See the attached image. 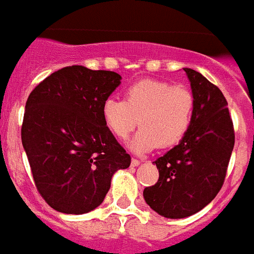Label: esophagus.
Segmentation results:
<instances>
[{
	"label": "esophagus",
	"mask_w": 254,
	"mask_h": 254,
	"mask_svg": "<svg viewBox=\"0 0 254 254\" xmlns=\"http://www.w3.org/2000/svg\"><path fill=\"white\" fill-rule=\"evenodd\" d=\"M139 163H141V162H139L138 159H135V158H131V162H130V165H131V166H133V167L138 166Z\"/></svg>",
	"instance_id": "34e87169"
}]
</instances>
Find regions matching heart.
<instances>
[{"mask_svg": "<svg viewBox=\"0 0 254 254\" xmlns=\"http://www.w3.org/2000/svg\"><path fill=\"white\" fill-rule=\"evenodd\" d=\"M193 111L191 92L150 79L129 85L125 100L108 97L101 108L104 123L117 138H127L139 124L141 130L129 142L130 150L138 154L149 153L158 145H178L191 127Z\"/></svg>", "mask_w": 254, "mask_h": 254, "instance_id": "heart-1", "label": "heart"}]
</instances>
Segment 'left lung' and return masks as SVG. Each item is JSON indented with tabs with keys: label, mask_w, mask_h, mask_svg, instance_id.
I'll list each match as a JSON object with an SVG mask.
<instances>
[{
	"label": "left lung",
	"mask_w": 254,
	"mask_h": 254,
	"mask_svg": "<svg viewBox=\"0 0 254 254\" xmlns=\"http://www.w3.org/2000/svg\"><path fill=\"white\" fill-rule=\"evenodd\" d=\"M183 69L195 99L192 123L181 142L153 162L159 179L143 190L150 208L167 219L189 217L213 200L235 145L224 95L195 69Z\"/></svg>",
	"instance_id": "obj_1"
}]
</instances>
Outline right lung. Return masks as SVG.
<instances>
[{
    "label": "right lung",
    "mask_w": 254,
    "mask_h": 254,
    "mask_svg": "<svg viewBox=\"0 0 254 254\" xmlns=\"http://www.w3.org/2000/svg\"><path fill=\"white\" fill-rule=\"evenodd\" d=\"M120 84L113 71L71 65L46 77L26 101L22 145L38 191L58 212L97 208L113 174L130 165L101 113Z\"/></svg>",
    "instance_id": "1"
}]
</instances>
